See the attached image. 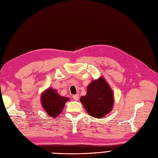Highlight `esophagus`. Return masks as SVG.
Here are the masks:
<instances>
[{"label":"esophagus","mask_w":158,"mask_h":158,"mask_svg":"<svg viewBox=\"0 0 158 158\" xmlns=\"http://www.w3.org/2000/svg\"><path fill=\"white\" fill-rule=\"evenodd\" d=\"M73 98L75 101H78L79 99V95L78 94H76V95H73Z\"/></svg>","instance_id":"esophagus-1"}]
</instances>
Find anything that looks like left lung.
Listing matches in <instances>:
<instances>
[{
    "label": "left lung",
    "instance_id": "1",
    "mask_svg": "<svg viewBox=\"0 0 158 158\" xmlns=\"http://www.w3.org/2000/svg\"><path fill=\"white\" fill-rule=\"evenodd\" d=\"M80 102L91 116L102 118L111 111L113 94L105 80L99 78L88 85L86 95L81 97Z\"/></svg>",
    "mask_w": 158,
    "mask_h": 158
}]
</instances>
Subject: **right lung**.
I'll return each instance as SVG.
<instances>
[{"mask_svg": "<svg viewBox=\"0 0 158 158\" xmlns=\"http://www.w3.org/2000/svg\"><path fill=\"white\" fill-rule=\"evenodd\" d=\"M42 106L51 117H56L63 111L64 104L69 101L68 98L59 95L57 91L49 88L41 95Z\"/></svg>", "mask_w": 158, "mask_h": 158, "instance_id": "1", "label": "right lung"}]
</instances>
